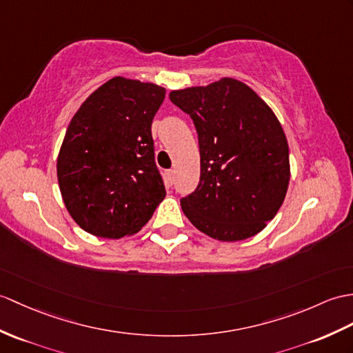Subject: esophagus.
<instances>
[{"instance_id": "34e87169", "label": "esophagus", "mask_w": 353, "mask_h": 353, "mask_svg": "<svg viewBox=\"0 0 353 353\" xmlns=\"http://www.w3.org/2000/svg\"><path fill=\"white\" fill-rule=\"evenodd\" d=\"M174 177H176V171H174V170L167 171V182H168L170 186L174 183Z\"/></svg>"}]
</instances>
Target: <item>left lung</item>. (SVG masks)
Returning <instances> with one entry per match:
<instances>
[{
  "instance_id": "1",
  "label": "left lung",
  "mask_w": 353,
  "mask_h": 353,
  "mask_svg": "<svg viewBox=\"0 0 353 353\" xmlns=\"http://www.w3.org/2000/svg\"><path fill=\"white\" fill-rule=\"evenodd\" d=\"M200 145V183L180 200L192 225L223 242L260 233L281 208L290 180L289 145L274 111L247 84L221 78L173 90Z\"/></svg>"
}]
</instances>
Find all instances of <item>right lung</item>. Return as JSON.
<instances>
[{
	"label": "right lung",
	"mask_w": 353,
	"mask_h": 353,
	"mask_svg": "<svg viewBox=\"0 0 353 353\" xmlns=\"http://www.w3.org/2000/svg\"><path fill=\"white\" fill-rule=\"evenodd\" d=\"M165 88L116 77L90 94L65 130L57 177L65 209L87 233L134 234L165 199L152 121Z\"/></svg>",
	"instance_id": "add662e5"
}]
</instances>
